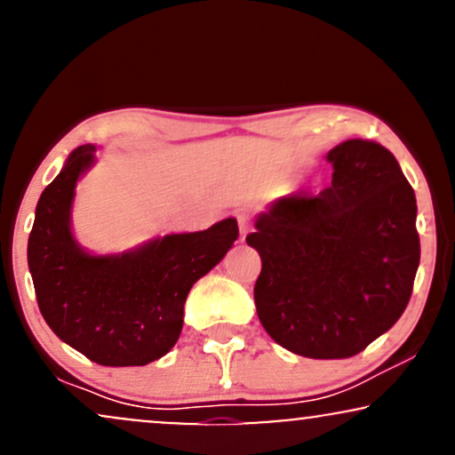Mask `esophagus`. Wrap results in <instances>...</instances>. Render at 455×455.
Returning a JSON list of instances; mask_svg holds the SVG:
<instances>
[{"mask_svg": "<svg viewBox=\"0 0 455 455\" xmlns=\"http://www.w3.org/2000/svg\"><path fill=\"white\" fill-rule=\"evenodd\" d=\"M238 229H240V240L247 238L249 229H251V217L247 215V212H238Z\"/></svg>", "mask_w": 455, "mask_h": 455, "instance_id": "1", "label": "esophagus"}]
</instances>
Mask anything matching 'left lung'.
I'll use <instances>...</instances> for the list:
<instances>
[{
	"instance_id": "left-lung-1",
	"label": "left lung",
	"mask_w": 455,
	"mask_h": 455,
	"mask_svg": "<svg viewBox=\"0 0 455 455\" xmlns=\"http://www.w3.org/2000/svg\"><path fill=\"white\" fill-rule=\"evenodd\" d=\"M332 185L290 194L255 221L258 317L291 354L340 360L404 313L419 266L418 202L392 153L351 138L328 153Z\"/></svg>"
}]
</instances>
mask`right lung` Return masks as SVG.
I'll return each instance as SVG.
<instances>
[{"label":"right lung","mask_w":455,"mask_h":455,"mask_svg":"<svg viewBox=\"0 0 455 455\" xmlns=\"http://www.w3.org/2000/svg\"><path fill=\"white\" fill-rule=\"evenodd\" d=\"M93 151L78 147L37 200L27 243L37 307L52 332L95 364L144 366L179 340L187 293L223 259L238 223L223 219L123 255L84 253L69 229V208Z\"/></svg>","instance_id":"obj_1"}]
</instances>
